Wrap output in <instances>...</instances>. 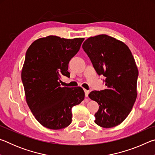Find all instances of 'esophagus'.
Here are the masks:
<instances>
[{
    "label": "esophagus",
    "instance_id": "obj_1",
    "mask_svg": "<svg viewBox=\"0 0 155 155\" xmlns=\"http://www.w3.org/2000/svg\"><path fill=\"white\" fill-rule=\"evenodd\" d=\"M84 91H85V97H88L89 94H90V91L87 90H84Z\"/></svg>",
    "mask_w": 155,
    "mask_h": 155
}]
</instances>
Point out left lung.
Wrapping results in <instances>:
<instances>
[{
	"mask_svg": "<svg viewBox=\"0 0 155 155\" xmlns=\"http://www.w3.org/2000/svg\"><path fill=\"white\" fill-rule=\"evenodd\" d=\"M82 47L97 74L105 77V90L89 94L99 104L94 122L101 127H115L130 114L137 98L139 72L134 57L124 43L103 34L89 38Z\"/></svg>",
	"mask_w": 155,
	"mask_h": 155,
	"instance_id": "1",
	"label": "left lung"
}]
</instances>
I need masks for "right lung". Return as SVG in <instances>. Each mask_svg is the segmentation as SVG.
Instances as JSON below:
<instances>
[{"label": "right lung", "instance_id": "add662e5", "mask_svg": "<svg viewBox=\"0 0 155 155\" xmlns=\"http://www.w3.org/2000/svg\"><path fill=\"white\" fill-rule=\"evenodd\" d=\"M83 40L50 35L35 40L26 52L21 74L26 100L44 127L58 130L69 126L72 107L85 98L81 87H61L59 82L61 75L70 77L68 64Z\"/></svg>", "mask_w": 155, "mask_h": 155}]
</instances>
